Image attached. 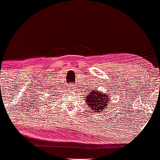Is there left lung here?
Returning <instances> with one entry per match:
<instances>
[{"mask_svg":"<svg viewBox=\"0 0 160 160\" xmlns=\"http://www.w3.org/2000/svg\"><path fill=\"white\" fill-rule=\"evenodd\" d=\"M86 102L88 106V108L92 109V112L99 114L104 112L105 109L108 108L107 106L111 100L110 97L108 94H103L102 92L97 90H92L88 93L86 97Z\"/></svg>","mask_w":160,"mask_h":160,"instance_id":"left-lung-1","label":"left lung"}]
</instances>
